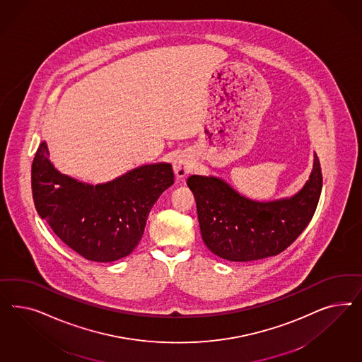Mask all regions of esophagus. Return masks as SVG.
Listing matches in <instances>:
<instances>
[{
	"label": "esophagus",
	"mask_w": 362,
	"mask_h": 362,
	"mask_svg": "<svg viewBox=\"0 0 362 362\" xmlns=\"http://www.w3.org/2000/svg\"><path fill=\"white\" fill-rule=\"evenodd\" d=\"M192 167H194V165H192L191 158L187 156L185 153L179 155L174 160V173H175L177 177H185V176L188 175L191 173Z\"/></svg>",
	"instance_id": "34e87169"
}]
</instances>
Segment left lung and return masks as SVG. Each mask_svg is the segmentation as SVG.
Returning a JSON list of instances; mask_svg holds the SVG:
<instances>
[{"label":"left lung","instance_id":"left-lung-1","mask_svg":"<svg viewBox=\"0 0 362 362\" xmlns=\"http://www.w3.org/2000/svg\"><path fill=\"white\" fill-rule=\"evenodd\" d=\"M187 186L197 200L202 238L211 252L230 262H252L285 251L307 228L317 209L322 173L317 155L304 188L268 203L240 197L214 176L192 175Z\"/></svg>","mask_w":362,"mask_h":362}]
</instances>
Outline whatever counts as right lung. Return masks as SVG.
Returning a JSON list of instances; mask_svg holds the SVG:
<instances>
[{
    "label": "right lung",
    "mask_w": 362,
    "mask_h": 362,
    "mask_svg": "<svg viewBox=\"0 0 362 362\" xmlns=\"http://www.w3.org/2000/svg\"><path fill=\"white\" fill-rule=\"evenodd\" d=\"M173 183L171 165L158 163L135 168L106 185H83L55 170L45 142L32 165L38 215L73 251L100 263L132 252L155 202Z\"/></svg>",
    "instance_id": "add662e5"
}]
</instances>
